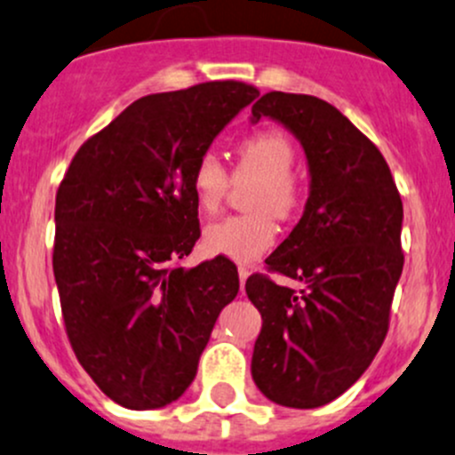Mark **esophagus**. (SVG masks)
Masks as SVG:
<instances>
[{"label":"esophagus","instance_id":"1","mask_svg":"<svg viewBox=\"0 0 455 455\" xmlns=\"http://www.w3.org/2000/svg\"><path fill=\"white\" fill-rule=\"evenodd\" d=\"M247 275H250V269H247V267H238V280H241V291H243V289H245Z\"/></svg>","mask_w":455,"mask_h":455}]
</instances>
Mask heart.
<instances>
[{"label": "heart", "instance_id": "1", "mask_svg": "<svg viewBox=\"0 0 455 455\" xmlns=\"http://www.w3.org/2000/svg\"><path fill=\"white\" fill-rule=\"evenodd\" d=\"M293 164V142L278 129L256 131L238 142L232 180L254 181L245 193V208L251 212L210 223L204 232V247L210 254L251 262L274 245L275 226L271 217L284 221L302 204V186L291 172ZM190 190L201 212H217L226 201L229 175L212 151L196 157L190 172Z\"/></svg>", "mask_w": 455, "mask_h": 455}]
</instances>
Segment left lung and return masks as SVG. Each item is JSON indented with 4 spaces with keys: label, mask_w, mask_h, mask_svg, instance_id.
Segmentation results:
<instances>
[{
    "label": "left lung",
    "mask_w": 455,
    "mask_h": 455,
    "mask_svg": "<svg viewBox=\"0 0 455 455\" xmlns=\"http://www.w3.org/2000/svg\"><path fill=\"white\" fill-rule=\"evenodd\" d=\"M251 116L291 129L311 172L302 219L265 260L304 287L267 274L245 283L262 317L251 377L269 401L311 410L344 395L386 339L403 271V201L381 151L326 100L269 92Z\"/></svg>",
    "instance_id": "left-lung-1"
}]
</instances>
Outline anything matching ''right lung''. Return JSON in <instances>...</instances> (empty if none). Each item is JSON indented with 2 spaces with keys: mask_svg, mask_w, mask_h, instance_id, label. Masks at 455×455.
Instances as JSON below:
<instances>
[{
  "mask_svg": "<svg viewBox=\"0 0 455 455\" xmlns=\"http://www.w3.org/2000/svg\"><path fill=\"white\" fill-rule=\"evenodd\" d=\"M259 93L212 81L140 98L78 148L56 190L52 267L65 332L118 405L180 399L236 298L238 271L226 256L193 269L180 260L201 236L196 157Z\"/></svg>",
  "mask_w": 455,
  "mask_h": 455,
  "instance_id": "right-lung-1",
  "label": "right lung"
}]
</instances>
